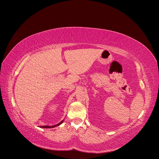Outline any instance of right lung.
I'll return each instance as SVG.
<instances>
[{
  "instance_id": "obj_1",
  "label": "right lung",
  "mask_w": 159,
  "mask_h": 159,
  "mask_svg": "<svg viewBox=\"0 0 159 159\" xmlns=\"http://www.w3.org/2000/svg\"><path fill=\"white\" fill-rule=\"evenodd\" d=\"M63 122V120L62 121H61L60 123H58V124H57V125H55V126H42V128H54V127H55V126H58V125H60V124H61Z\"/></svg>"
}]
</instances>
